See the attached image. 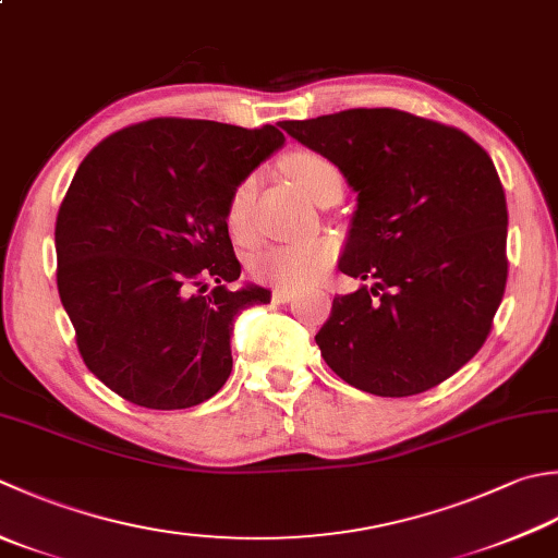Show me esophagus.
Listing matches in <instances>:
<instances>
[{"mask_svg":"<svg viewBox=\"0 0 558 558\" xmlns=\"http://www.w3.org/2000/svg\"><path fill=\"white\" fill-rule=\"evenodd\" d=\"M294 294H298V290H290V288H276L272 290V302H278V304H286V302H290V300H294Z\"/></svg>","mask_w":558,"mask_h":558,"instance_id":"obj_1","label":"esophagus"}]
</instances>
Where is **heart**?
<instances>
[{"label": "heart", "mask_w": 558, "mask_h": 558, "mask_svg": "<svg viewBox=\"0 0 558 558\" xmlns=\"http://www.w3.org/2000/svg\"><path fill=\"white\" fill-rule=\"evenodd\" d=\"M288 177L300 185L304 195L312 201L319 198L324 191L341 189L343 179L333 161H329L316 151H292L282 161ZM256 177H246L229 195L227 203V225L232 234L242 236L248 227V210L254 201ZM336 248L331 242H290V244H270L256 251L251 258V270L258 280L276 282L280 288H304L326 276L333 266Z\"/></svg>", "instance_id": "obj_1"}]
</instances>
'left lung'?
Listing matches in <instances>:
<instances>
[{
  "instance_id": "8db88e82",
  "label": "left lung",
  "mask_w": 558,
  "mask_h": 558,
  "mask_svg": "<svg viewBox=\"0 0 558 558\" xmlns=\"http://www.w3.org/2000/svg\"><path fill=\"white\" fill-rule=\"evenodd\" d=\"M280 128L357 193L338 268L373 288L333 298L314 336L326 365L377 397L438 387L484 345L506 292L508 207L494 161L462 130L397 108Z\"/></svg>"
}]
</instances>
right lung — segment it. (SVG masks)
I'll list each match as a JSON object with an SVG mask.
<instances>
[{"instance_id":"add662e5","label":"right lung","mask_w":558,"mask_h":558,"mask_svg":"<svg viewBox=\"0 0 558 558\" xmlns=\"http://www.w3.org/2000/svg\"><path fill=\"white\" fill-rule=\"evenodd\" d=\"M282 142L276 125L151 118L80 163L54 222L58 290L86 367L118 397L173 411L222 389L234 319L270 302L227 288L242 272L227 203Z\"/></svg>"}]
</instances>
